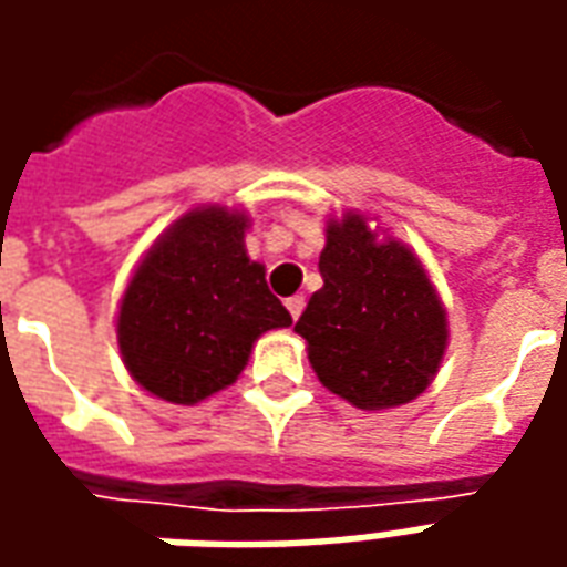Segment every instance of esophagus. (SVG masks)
<instances>
[{
    "label": "esophagus",
    "instance_id": "obj_1",
    "mask_svg": "<svg viewBox=\"0 0 567 567\" xmlns=\"http://www.w3.org/2000/svg\"><path fill=\"white\" fill-rule=\"evenodd\" d=\"M285 307H288V312H291V319H300V312H303V307H307V300H303V297L300 295H295V297H288V300H285Z\"/></svg>",
    "mask_w": 567,
    "mask_h": 567
}]
</instances>
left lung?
Masks as SVG:
<instances>
[{"label": "left lung", "mask_w": 567, "mask_h": 567, "mask_svg": "<svg viewBox=\"0 0 567 567\" xmlns=\"http://www.w3.org/2000/svg\"><path fill=\"white\" fill-rule=\"evenodd\" d=\"M324 285L295 331L324 389L358 410H389L425 392L446 349V309L419 258L398 239H377L368 218L328 221L319 258Z\"/></svg>", "instance_id": "obj_1"}]
</instances>
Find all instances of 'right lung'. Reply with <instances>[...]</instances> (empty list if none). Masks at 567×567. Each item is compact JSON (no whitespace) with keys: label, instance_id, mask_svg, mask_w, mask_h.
<instances>
[{"label":"right lung","instance_id":"right-lung-1","mask_svg":"<svg viewBox=\"0 0 567 567\" xmlns=\"http://www.w3.org/2000/svg\"><path fill=\"white\" fill-rule=\"evenodd\" d=\"M246 227L243 212H187L136 267L117 346L145 392L197 404L236 382L260 333L291 324L264 264L246 255Z\"/></svg>","mask_w":567,"mask_h":567}]
</instances>
